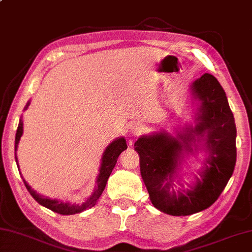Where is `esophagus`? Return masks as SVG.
Instances as JSON below:
<instances>
[{"mask_svg": "<svg viewBox=\"0 0 252 252\" xmlns=\"http://www.w3.org/2000/svg\"><path fill=\"white\" fill-rule=\"evenodd\" d=\"M131 132L136 134V136H140L141 133H144L145 131V126L141 125V123H133L132 126H130Z\"/></svg>", "mask_w": 252, "mask_h": 252, "instance_id": "obj_1", "label": "esophagus"}]
</instances>
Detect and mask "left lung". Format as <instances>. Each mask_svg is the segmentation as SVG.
<instances>
[{"instance_id": "left-lung-1", "label": "left lung", "mask_w": 252, "mask_h": 252, "mask_svg": "<svg viewBox=\"0 0 252 252\" xmlns=\"http://www.w3.org/2000/svg\"><path fill=\"white\" fill-rule=\"evenodd\" d=\"M190 89L198 100L194 127L188 126L178 138L160 131L139 138L134 144L150 201L160 212L173 216L191 215L210 207L226 187L236 162L234 116L222 86L215 77L205 73ZM196 141L204 142L209 154L199 172L201 179L197 178L190 190L174 191L179 165L185 153H193L192 147L198 149Z\"/></svg>"}]
</instances>
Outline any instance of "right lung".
<instances>
[{"label":"right lung","mask_w":252,"mask_h":252,"mask_svg":"<svg viewBox=\"0 0 252 252\" xmlns=\"http://www.w3.org/2000/svg\"><path fill=\"white\" fill-rule=\"evenodd\" d=\"M28 106H29V102L27 103V105H26L25 110H27ZM22 132H24V123H22V119H20L17 133H16V142H14L16 162H17L18 167H19V164L17 159V148H18L19 140H20V138L22 136ZM126 148L127 146H126V139L123 137L115 139L114 141H112L111 144L107 146L103 154L102 164H100V167H99V173L96 180L97 186L95 188V190H94V192L92 193V196H90L85 202H82L81 205H76V204L71 205L70 202H63L61 200H58V199H51V198L44 197L42 194L37 193L33 189H32L25 180H24V183L26 188H27V190L29 191V193L32 196V198L35 199L39 205L44 206V207L53 210V212L58 214H61V215H73V214L81 213L84 212V210L92 208L93 206L96 205L97 200L100 198V196H102L105 187H106L107 180L110 178V175L112 173V171H113L116 162H118V157L120 156V154H121L123 150H126Z\"/></svg>","instance_id":"1"}]
</instances>
